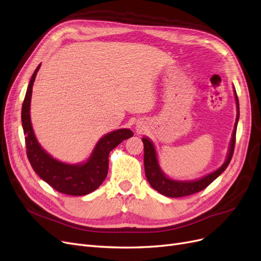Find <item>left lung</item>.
<instances>
[{
  "mask_svg": "<svg viewBox=\"0 0 261 261\" xmlns=\"http://www.w3.org/2000/svg\"><path fill=\"white\" fill-rule=\"evenodd\" d=\"M234 96H235V100H237L238 115H237V120H235V124H234V130L232 133V139L230 142L228 156H226L225 162L220 168H218V169L215 170L214 172L203 176V178L193 180V181H178V180H172L170 178H168V176L161 169V167H159L154 143L148 138L144 137L142 139L143 144H144V169H145L146 179L150 184V187H152L154 190H156L158 193H161V194L168 197L188 196L206 189L210 183H212L214 180H216L218 176H219L226 169V167L229 166L233 156L234 145H235V136H237L238 121L240 118L239 98H238V94L235 89H234Z\"/></svg>",
  "mask_w": 261,
  "mask_h": 261,
  "instance_id": "obj_1",
  "label": "left lung"
}]
</instances>
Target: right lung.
Wrapping results in <instances>:
<instances>
[{
  "label": "right lung",
  "instance_id": "right-lung-1",
  "mask_svg": "<svg viewBox=\"0 0 261 261\" xmlns=\"http://www.w3.org/2000/svg\"><path fill=\"white\" fill-rule=\"evenodd\" d=\"M41 64L30 79L21 108L22 129L26 141L27 156L33 170L54 190L67 195L82 196L95 191L105 180L108 172V156L111 150L133 136L129 129L115 130L99 139L87 162L70 165L57 161L47 154L38 142L30 119V102L33 82Z\"/></svg>",
  "mask_w": 261,
  "mask_h": 261
}]
</instances>
